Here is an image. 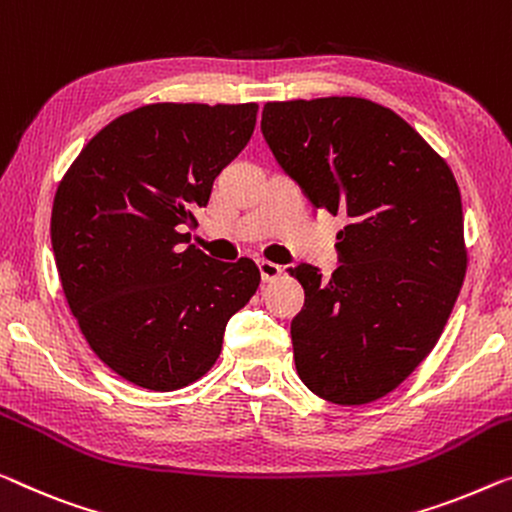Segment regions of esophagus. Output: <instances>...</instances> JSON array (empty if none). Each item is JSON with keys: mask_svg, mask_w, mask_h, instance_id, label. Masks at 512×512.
<instances>
[{"mask_svg": "<svg viewBox=\"0 0 512 512\" xmlns=\"http://www.w3.org/2000/svg\"><path fill=\"white\" fill-rule=\"evenodd\" d=\"M259 273H262L264 282H273L282 276V266L269 262V259H262V262H259Z\"/></svg>", "mask_w": 512, "mask_h": 512, "instance_id": "1", "label": "esophagus"}]
</instances>
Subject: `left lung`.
Returning a JSON list of instances; mask_svg holds the SVG:
<instances>
[{
  "mask_svg": "<svg viewBox=\"0 0 512 512\" xmlns=\"http://www.w3.org/2000/svg\"><path fill=\"white\" fill-rule=\"evenodd\" d=\"M262 133L312 207L345 216L342 264L289 269L305 289L296 372L342 407L395 391L437 345L467 273L460 188L407 121L356 96L266 103Z\"/></svg>",
  "mask_w": 512,
  "mask_h": 512,
  "instance_id": "8db88e82",
  "label": "left lung"
}]
</instances>
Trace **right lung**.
Listing matches in <instances>:
<instances>
[{"label": "right lung", "mask_w": 512, "mask_h": 512, "mask_svg": "<svg viewBox=\"0 0 512 512\" xmlns=\"http://www.w3.org/2000/svg\"><path fill=\"white\" fill-rule=\"evenodd\" d=\"M257 110L142 105L91 137L57 186L50 236L68 308L91 352L147 391L207 375L227 319L262 280L253 259L216 262L183 246Z\"/></svg>", "instance_id": "add662e5"}]
</instances>
